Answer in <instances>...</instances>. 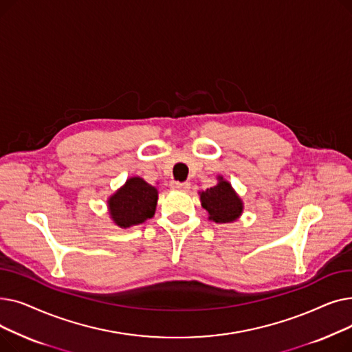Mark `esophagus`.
Segmentation results:
<instances>
[{"label":"esophagus","mask_w":352,"mask_h":352,"mask_svg":"<svg viewBox=\"0 0 352 352\" xmlns=\"http://www.w3.org/2000/svg\"><path fill=\"white\" fill-rule=\"evenodd\" d=\"M171 188L174 191H182V192H187L191 188V184L190 182H179V181H173L171 182Z\"/></svg>","instance_id":"esophagus-1"}]
</instances>
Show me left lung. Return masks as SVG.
Returning <instances> with one entry per match:
<instances>
[{
    "mask_svg": "<svg viewBox=\"0 0 352 352\" xmlns=\"http://www.w3.org/2000/svg\"><path fill=\"white\" fill-rule=\"evenodd\" d=\"M214 187L199 192L201 206L208 212V219L217 224H230L244 212V202L231 182L218 175Z\"/></svg>",
    "mask_w": 352,
    "mask_h": 352,
    "instance_id": "left-lung-1",
    "label": "left lung"
}]
</instances>
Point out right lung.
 <instances>
[{
  "label": "right lung",
  "instance_id": "obj_1",
  "mask_svg": "<svg viewBox=\"0 0 352 352\" xmlns=\"http://www.w3.org/2000/svg\"><path fill=\"white\" fill-rule=\"evenodd\" d=\"M157 201V187L141 177H129L122 187L108 197V215L120 228L134 227L154 217Z\"/></svg>",
  "mask_w": 352,
  "mask_h": 352
}]
</instances>
